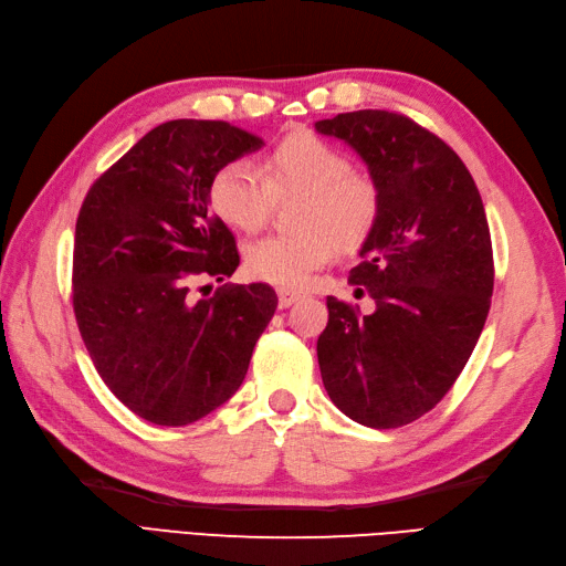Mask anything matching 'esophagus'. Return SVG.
<instances>
[{
  "instance_id": "esophagus-1",
  "label": "esophagus",
  "mask_w": 566,
  "mask_h": 566,
  "mask_svg": "<svg viewBox=\"0 0 566 566\" xmlns=\"http://www.w3.org/2000/svg\"><path fill=\"white\" fill-rule=\"evenodd\" d=\"M276 294H280V308H290L292 304L298 302V298H302V292L296 290H280Z\"/></svg>"
}]
</instances>
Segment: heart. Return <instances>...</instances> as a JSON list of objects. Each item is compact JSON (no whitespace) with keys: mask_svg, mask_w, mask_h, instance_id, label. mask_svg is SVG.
I'll list each match as a JSON object with an SVG mask.
<instances>
[{"mask_svg":"<svg viewBox=\"0 0 566 566\" xmlns=\"http://www.w3.org/2000/svg\"><path fill=\"white\" fill-rule=\"evenodd\" d=\"M262 174L248 160L216 170L209 201L238 231H258L270 219L274 197L304 191L298 235H264L245 248V270L255 280L302 286L333 262L338 245L355 250L367 240L379 213V191L367 175L353 172L350 158L314 134H294L270 150Z\"/></svg>","mask_w":566,"mask_h":566,"instance_id":"heart-1","label":"heart"}]
</instances>
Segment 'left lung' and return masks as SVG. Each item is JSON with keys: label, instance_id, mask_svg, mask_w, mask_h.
Returning a JSON list of instances; mask_svg holds the SVG:
<instances>
[{"label": "left lung", "instance_id": "obj_1", "mask_svg": "<svg viewBox=\"0 0 566 566\" xmlns=\"http://www.w3.org/2000/svg\"><path fill=\"white\" fill-rule=\"evenodd\" d=\"M367 165L379 213L350 270L363 316L328 296L318 367L331 401L367 428H401L428 413L482 335L494 252L482 197L448 143L408 116L379 109L316 122Z\"/></svg>", "mask_w": 566, "mask_h": 566}]
</instances>
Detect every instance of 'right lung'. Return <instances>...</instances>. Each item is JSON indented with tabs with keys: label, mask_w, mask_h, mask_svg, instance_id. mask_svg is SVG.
<instances>
[{
	"label": "right lung",
	"mask_w": 566,
	"mask_h": 566,
	"mask_svg": "<svg viewBox=\"0 0 566 566\" xmlns=\"http://www.w3.org/2000/svg\"><path fill=\"white\" fill-rule=\"evenodd\" d=\"M258 148L226 122L177 118L148 130L82 201L72 255L82 340L116 399L155 426H189L231 399L274 316L276 294L260 282L191 296L203 276L223 282L240 264L209 185Z\"/></svg>",
	"instance_id": "add662e5"
}]
</instances>
